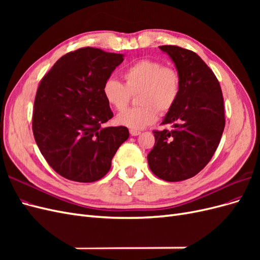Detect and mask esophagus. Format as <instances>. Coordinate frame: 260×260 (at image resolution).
Here are the masks:
<instances>
[{
	"mask_svg": "<svg viewBox=\"0 0 260 260\" xmlns=\"http://www.w3.org/2000/svg\"><path fill=\"white\" fill-rule=\"evenodd\" d=\"M141 133V131H139V130H133V129H131L130 130V135L132 136V137H137V136H139Z\"/></svg>",
	"mask_w": 260,
	"mask_h": 260,
	"instance_id": "esophagus-1",
	"label": "esophagus"
}]
</instances>
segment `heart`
Segmentation results:
<instances>
[{
  "label": "heart",
  "mask_w": 260,
  "mask_h": 260,
  "mask_svg": "<svg viewBox=\"0 0 260 260\" xmlns=\"http://www.w3.org/2000/svg\"><path fill=\"white\" fill-rule=\"evenodd\" d=\"M123 83L114 78L107 79L102 94L107 105L116 112L128 107L131 95H137L139 106L117 117V123L130 129H143L167 114L176 105L181 91V78L177 69L164 66L154 59H140L125 68Z\"/></svg>",
  "instance_id": "obj_1"
}]
</instances>
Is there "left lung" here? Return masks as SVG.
Here are the masks:
<instances>
[{
    "label": "left lung",
    "instance_id": "left-lung-1",
    "mask_svg": "<svg viewBox=\"0 0 260 260\" xmlns=\"http://www.w3.org/2000/svg\"><path fill=\"white\" fill-rule=\"evenodd\" d=\"M181 78L176 105L153 131L155 145L147 155L153 174L169 182L198 175L215 154L224 129L222 91L212 70L198 54L177 45H161Z\"/></svg>",
    "mask_w": 260,
    "mask_h": 260
}]
</instances>
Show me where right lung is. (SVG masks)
<instances>
[{"mask_svg":"<svg viewBox=\"0 0 260 260\" xmlns=\"http://www.w3.org/2000/svg\"><path fill=\"white\" fill-rule=\"evenodd\" d=\"M122 54L82 48L61 56L39 84L32 131L37 145L58 175L94 182L111 169L127 127H104L114 114L102 88Z\"/></svg>","mask_w":260,"mask_h":260,"instance_id":"right-lung-1","label":"right lung"}]
</instances>
